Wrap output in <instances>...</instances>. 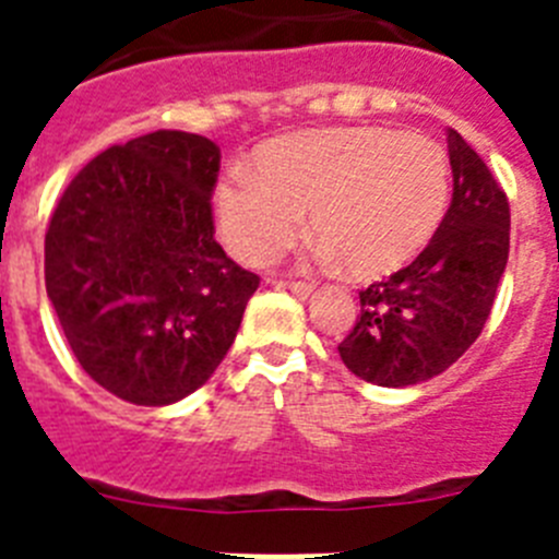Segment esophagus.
Masks as SVG:
<instances>
[{
	"label": "esophagus",
	"mask_w": 559,
	"mask_h": 559,
	"mask_svg": "<svg viewBox=\"0 0 559 559\" xmlns=\"http://www.w3.org/2000/svg\"><path fill=\"white\" fill-rule=\"evenodd\" d=\"M283 288H288L290 294H296L299 299H308V296L316 290V285L313 283H283Z\"/></svg>",
	"instance_id": "obj_1"
}]
</instances>
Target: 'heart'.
I'll list each match as a JSON object with an SVG mask.
<instances>
[{"instance_id": "1", "label": "heart", "mask_w": 559, "mask_h": 559, "mask_svg": "<svg viewBox=\"0 0 559 559\" xmlns=\"http://www.w3.org/2000/svg\"><path fill=\"white\" fill-rule=\"evenodd\" d=\"M254 162L257 173H229L215 192L224 243L249 265L283 257L310 212L324 257L378 280L426 249L448 204L445 153L423 133L316 128L265 142Z\"/></svg>"}]
</instances>
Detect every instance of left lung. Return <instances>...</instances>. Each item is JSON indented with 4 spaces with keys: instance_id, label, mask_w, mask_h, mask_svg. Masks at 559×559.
<instances>
[{
    "instance_id": "8db88e82",
    "label": "left lung",
    "mask_w": 559,
    "mask_h": 559,
    "mask_svg": "<svg viewBox=\"0 0 559 559\" xmlns=\"http://www.w3.org/2000/svg\"><path fill=\"white\" fill-rule=\"evenodd\" d=\"M453 199L431 243L406 269L360 290V316L338 344L353 374L414 386L456 364L490 319L510 257V201L490 167L448 128Z\"/></svg>"
}]
</instances>
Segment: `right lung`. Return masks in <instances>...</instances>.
<instances>
[{"instance_id":"right-lung-1","label":"right lung","mask_w":559,"mask_h":559,"mask_svg":"<svg viewBox=\"0 0 559 559\" xmlns=\"http://www.w3.org/2000/svg\"><path fill=\"white\" fill-rule=\"evenodd\" d=\"M221 147L153 131L97 153L69 181L44 237V283L78 364L136 406L204 386L260 276L215 240Z\"/></svg>"}]
</instances>
